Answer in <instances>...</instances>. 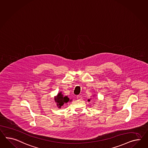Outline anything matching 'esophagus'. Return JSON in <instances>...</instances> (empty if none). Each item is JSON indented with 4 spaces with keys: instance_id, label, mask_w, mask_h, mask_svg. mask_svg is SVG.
I'll use <instances>...</instances> for the list:
<instances>
[{
    "instance_id": "1",
    "label": "esophagus",
    "mask_w": 148,
    "mask_h": 148,
    "mask_svg": "<svg viewBox=\"0 0 148 148\" xmlns=\"http://www.w3.org/2000/svg\"><path fill=\"white\" fill-rule=\"evenodd\" d=\"M82 97L81 95H77V99L78 100H80V99H82Z\"/></svg>"
}]
</instances>
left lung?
Listing matches in <instances>:
<instances>
[{"label":"left lung","mask_w":148,"mask_h":148,"mask_svg":"<svg viewBox=\"0 0 148 148\" xmlns=\"http://www.w3.org/2000/svg\"><path fill=\"white\" fill-rule=\"evenodd\" d=\"M88 101H90V100H88Z\"/></svg>","instance_id":"left-lung-1"}]
</instances>
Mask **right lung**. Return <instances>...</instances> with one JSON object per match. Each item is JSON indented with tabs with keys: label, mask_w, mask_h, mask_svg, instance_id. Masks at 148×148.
Returning <instances> with one entry per match:
<instances>
[{
	"label": "right lung",
	"mask_w": 148,
	"mask_h": 148,
	"mask_svg": "<svg viewBox=\"0 0 148 148\" xmlns=\"http://www.w3.org/2000/svg\"><path fill=\"white\" fill-rule=\"evenodd\" d=\"M55 100L56 102H57V106H59V107H61L62 106H63L64 104L68 102L69 101V98L66 96L64 97L63 95L62 94V93L60 92V93L58 94Z\"/></svg>",
	"instance_id": "right-lung-1"
}]
</instances>
